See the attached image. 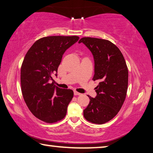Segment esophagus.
Masks as SVG:
<instances>
[{
    "mask_svg": "<svg viewBox=\"0 0 153 153\" xmlns=\"http://www.w3.org/2000/svg\"><path fill=\"white\" fill-rule=\"evenodd\" d=\"M74 95L75 96H81L82 94L77 92V91H74Z\"/></svg>",
    "mask_w": 153,
    "mask_h": 153,
    "instance_id": "34e87169",
    "label": "esophagus"
}]
</instances>
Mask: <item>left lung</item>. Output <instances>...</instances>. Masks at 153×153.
Listing matches in <instances>:
<instances>
[{"mask_svg": "<svg viewBox=\"0 0 153 153\" xmlns=\"http://www.w3.org/2000/svg\"><path fill=\"white\" fill-rule=\"evenodd\" d=\"M83 43L94 59V81L98 80L95 98L88 96L90 103L84 116L91 123L102 124L114 117L123 105L128 89V71L121 51L110 41L83 37Z\"/></svg>", "mask_w": 153, "mask_h": 153, "instance_id": "obj_1", "label": "left lung"}]
</instances>
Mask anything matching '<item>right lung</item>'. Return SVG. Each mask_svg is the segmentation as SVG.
Instances as JSON below:
<instances>
[{"label": "right lung", "mask_w": 153, "mask_h": 153, "mask_svg": "<svg viewBox=\"0 0 153 153\" xmlns=\"http://www.w3.org/2000/svg\"><path fill=\"white\" fill-rule=\"evenodd\" d=\"M79 39L77 36L41 38L25 56L21 69L24 100L33 114L45 123L62 120L73 98V90L55 87L51 76L53 74L57 76L63 53Z\"/></svg>", "instance_id": "1"}]
</instances>
